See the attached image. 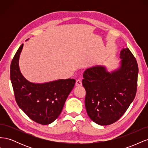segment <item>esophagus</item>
Listing matches in <instances>:
<instances>
[{"instance_id":"obj_1","label":"esophagus","mask_w":148,"mask_h":148,"mask_svg":"<svg viewBox=\"0 0 148 148\" xmlns=\"http://www.w3.org/2000/svg\"><path fill=\"white\" fill-rule=\"evenodd\" d=\"M75 84H76V86H82V80L80 79H78L77 80V81H76V83H75Z\"/></svg>"}]
</instances>
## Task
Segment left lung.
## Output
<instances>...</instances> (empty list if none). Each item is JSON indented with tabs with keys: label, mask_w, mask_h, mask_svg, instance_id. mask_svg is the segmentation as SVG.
Wrapping results in <instances>:
<instances>
[{
	"label": "left lung",
	"mask_w": 148,
	"mask_h": 148,
	"mask_svg": "<svg viewBox=\"0 0 148 148\" xmlns=\"http://www.w3.org/2000/svg\"><path fill=\"white\" fill-rule=\"evenodd\" d=\"M120 68L111 73L104 66L88 69L83 73L85 107L93 122L100 125L114 123L125 114L136 94L138 66L128 48L120 52Z\"/></svg>",
	"instance_id": "left-lung-1"
}]
</instances>
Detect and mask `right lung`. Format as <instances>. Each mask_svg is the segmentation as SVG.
Returning a JSON list of instances; mask_svg holds the SVG:
<instances>
[{"label":"right lung","mask_w":148,"mask_h":148,"mask_svg":"<svg viewBox=\"0 0 148 148\" xmlns=\"http://www.w3.org/2000/svg\"><path fill=\"white\" fill-rule=\"evenodd\" d=\"M22 44L10 65V79L16 102L20 108L35 122L48 125L60 114L75 79H59L46 83H33L20 72L18 61Z\"/></svg>","instance_id":"obj_1"}]
</instances>
